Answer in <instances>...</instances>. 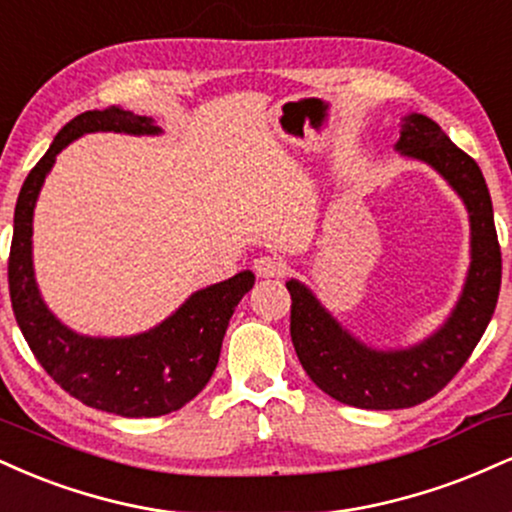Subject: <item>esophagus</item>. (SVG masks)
I'll return each instance as SVG.
<instances>
[{
  "label": "esophagus",
  "instance_id": "esophagus-1",
  "mask_svg": "<svg viewBox=\"0 0 512 512\" xmlns=\"http://www.w3.org/2000/svg\"><path fill=\"white\" fill-rule=\"evenodd\" d=\"M255 272L257 276H262V279H276V276L286 274V264H283L279 257L262 255L255 260Z\"/></svg>",
  "mask_w": 512,
  "mask_h": 512
}]
</instances>
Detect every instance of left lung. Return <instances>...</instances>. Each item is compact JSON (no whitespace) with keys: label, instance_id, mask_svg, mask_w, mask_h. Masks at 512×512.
Segmentation results:
<instances>
[{"label":"left lung","instance_id":"1","mask_svg":"<svg viewBox=\"0 0 512 512\" xmlns=\"http://www.w3.org/2000/svg\"><path fill=\"white\" fill-rule=\"evenodd\" d=\"M400 157L417 159L458 193L470 217V269L463 291L439 329L408 348H374L331 315L298 279L291 293V338L303 369L338 403L365 410H400L436 396L472 355L491 322L501 291V248L494 207L477 162L424 114L400 119Z\"/></svg>","mask_w":512,"mask_h":512}]
</instances>
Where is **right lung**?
<instances>
[{"label":"right lung","instance_id":"add662e5","mask_svg":"<svg viewBox=\"0 0 512 512\" xmlns=\"http://www.w3.org/2000/svg\"><path fill=\"white\" fill-rule=\"evenodd\" d=\"M100 131L159 135L162 128L150 116L121 107L83 112L61 128L18 193L9 255L11 307L18 329L45 372L80 403L121 417L169 415L207 386L217 369L229 319L240 298L255 286V274L245 269L200 288L143 334L85 336L61 322L42 300L35 281V202L59 152L80 135Z\"/></svg>","mask_w":512,"mask_h":512}]
</instances>
